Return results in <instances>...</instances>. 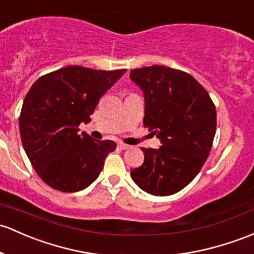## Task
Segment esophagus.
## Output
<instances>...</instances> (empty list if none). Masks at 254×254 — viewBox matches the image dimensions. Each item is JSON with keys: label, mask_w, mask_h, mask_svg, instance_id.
I'll return each instance as SVG.
<instances>
[{"label": "esophagus", "mask_w": 254, "mask_h": 254, "mask_svg": "<svg viewBox=\"0 0 254 254\" xmlns=\"http://www.w3.org/2000/svg\"><path fill=\"white\" fill-rule=\"evenodd\" d=\"M119 146H120V149H122V150H126V149L130 148V145H128V144H125V143H119Z\"/></svg>", "instance_id": "esophagus-1"}]
</instances>
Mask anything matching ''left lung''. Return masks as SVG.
I'll use <instances>...</instances> for the list:
<instances>
[{"mask_svg":"<svg viewBox=\"0 0 254 254\" xmlns=\"http://www.w3.org/2000/svg\"><path fill=\"white\" fill-rule=\"evenodd\" d=\"M145 99L144 127L157 135L159 149L141 148L144 162L130 171L144 191L167 196L181 191L198 174L212 149L217 111L191 75L163 65L130 70Z\"/></svg>","mask_w":254,"mask_h":254,"instance_id":"obj_1","label":"left lung"}]
</instances>
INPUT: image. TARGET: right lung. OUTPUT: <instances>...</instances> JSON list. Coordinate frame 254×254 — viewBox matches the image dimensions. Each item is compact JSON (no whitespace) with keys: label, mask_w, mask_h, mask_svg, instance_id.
<instances>
[{"label":"right lung","mask_w":254,"mask_h":254,"mask_svg":"<svg viewBox=\"0 0 254 254\" xmlns=\"http://www.w3.org/2000/svg\"><path fill=\"white\" fill-rule=\"evenodd\" d=\"M125 71L71 65L41 76L29 89L19 117L21 143L51 188L75 192L98 178L116 143L80 134L78 126L91 121L100 98Z\"/></svg>","instance_id":"add662e5"}]
</instances>
